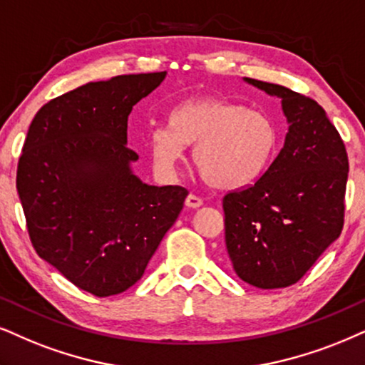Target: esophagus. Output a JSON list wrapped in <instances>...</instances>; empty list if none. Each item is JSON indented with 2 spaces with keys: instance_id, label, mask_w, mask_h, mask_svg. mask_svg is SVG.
<instances>
[{
  "instance_id": "34e87169",
  "label": "esophagus",
  "mask_w": 365,
  "mask_h": 365,
  "mask_svg": "<svg viewBox=\"0 0 365 365\" xmlns=\"http://www.w3.org/2000/svg\"><path fill=\"white\" fill-rule=\"evenodd\" d=\"M185 205L190 207V209H197V207L202 205V198L197 197L195 193H188L185 198Z\"/></svg>"
}]
</instances>
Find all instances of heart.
Instances as JSON below:
<instances>
[{
    "label": "heart",
    "instance_id": "obj_1",
    "mask_svg": "<svg viewBox=\"0 0 365 365\" xmlns=\"http://www.w3.org/2000/svg\"><path fill=\"white\" fill-rule=\"evenodd\" d=\"M183 146H193V163L210 187L230 190L266 172L278 148V128L264 110L234 101L187 99L170 110L168 126L151 131L155 167L175 173Z\"/></svg>",
    "mask_w": 365,
    "mask_h": 365
}]
</instances>
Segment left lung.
I'll use <instances>...</instances> for the list:
<instances>
[{
    "label": "left lung",
    "mask_w": 365,
    "mask_h": 365,
    "mask_svg": "<svg viewBox=\"0 0 365 365\" xmlns=\"http://www.w3.org/2000/svg\"><path fill=\"white\" fill-rule=\"evenodd\" d=\"M246 81L281 98L289 128L266 172L224 195L225 246L242 281L261 289L286 288L342 232L347 150L317 101L278 84Z\"/></svg>",
    "instance_id": "1"
}]
</instances>
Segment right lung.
I'll use <instances>...</instances> for the list:
<instances>
[{
    "instance_id": "add662e5",
    "label": "right lung",
    "mask_w": 365,
    "mask_h": 365,
    "mask_svg": "<svg viewBox=\"0 0 365 365\" xmlns=\"http://www.w3.org/2000/svg\"><path fill=\"white\" fill-rule=\"evenodd\" d=\"M167 72L89 82L35 114L16 168V190L36 255L77 288L104 298L141 279L187 188L153 187L129 170L133 106Z\"/></svg>"
}]
</instances>
